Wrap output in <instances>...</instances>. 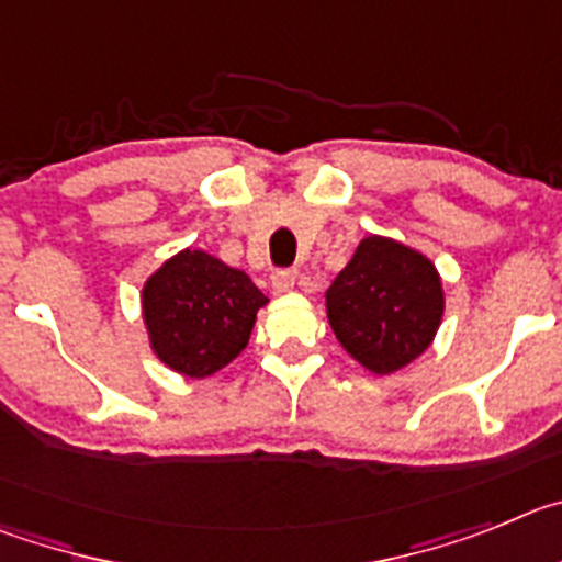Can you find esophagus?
Instances as JSON below:
<instances>
[{"label":"esophagus","instance_id":"34e87169","mask_svg":"<svg viewBox=\"0 0 562 562\" xmlns=\"http://www.w3.org/2000/svg\"><path fill=\"white\" fill-rule=\"evenodd\" d=\"M293 285H296V274H293V271H277V274L271 277V288H274V293L293 291Z\"/></svg>","mask_w":562,"mask_h":562}]
</instances>
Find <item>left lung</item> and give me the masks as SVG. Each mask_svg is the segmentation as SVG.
<instances>
[{"instance_id":"1","label":"left lung","mask_w":562,"mask_h":562,"mask_svg":"<svg viewBox=\"0 0 562 562\" xmlns=\"http://www.w3.org/2000/svg\"><path fill=\"white\" fill-rule=\"evenodd\" d=\"M327 322L347 356L372 375H394L437 338L445 288L431 257L386 235H367L325 293Z\"/></svg>"}]
</instances>
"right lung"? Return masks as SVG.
Returning a JSON list of instances; mask_svg holds the SVG:
<instances>
[{"label": "right lung", "mask_w": 562, "mask_h": 562, "mask_svg": "<svg viewBox=\"0 0 562 562\" xmlns=\"http://www.w3.org/2000/svg\"><path fill=\"white\" fill-rule=\"evenodd\" d=\"M143 325L150 352L173 372L204 381L249 344L269 296L240 269L204 249H181L145 280Z\"/></svg>", "instance_id": "right-lung-1"}]
</instances>
